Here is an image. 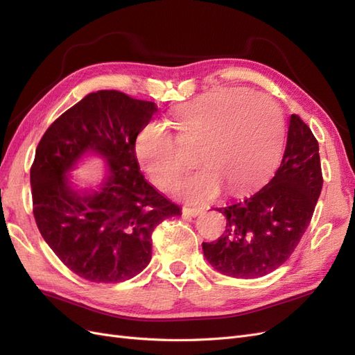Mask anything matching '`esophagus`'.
Masks as SVG:
<instances>
[{"label":"esophagus","mask_w":355,"mask_h":355,"mask_svg":"<svg viewBox=\"0 0 355 355\" xmlns=\"http://www.w3.org/2000/svg\"><path fill=\"white\" fill-rule=\"evenodd\" d=\"M182 213H184L185 216L196 218V216H198V214L202 213V209H200V207H184V210H182Z\"/></svg>","instance_id":"obj_1"}]
</instances>
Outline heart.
<instances>
[{"label": "heart", "instance_id": "obj_1", "mask_svg": "<svg viewBox=\"0 0 355 355\" xmlns=\"http://www.w3.org/2000/svg\"><path fill=\"white\" fill-rule=\"evenodd\" d=\"M182 136L200 139L198 168L176 179L178 197L210 200L222 184L241 191L262 180L277 164L284 141V118L263 94L220 90L182 103L173 111ZM139 163L157 185L167 187L182 167L175 137L155 120L145 123L135 139Z\"/></svg>", "mask_w": 355, "mask_h": 355}]
</instances>
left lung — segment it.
Instances as JSON below:
<instances>
[{"instance_id":"8db88e82","label":"left lung","mask_w":355,"mask_h":355,"mask_svg":"<svg viewBox=\"0 0 355 355\" xmlns=\"http://www.w3.org/2000/svg\"><path fill=\"white\" fill-rule=\"evenodd\" d=\"M323 188L318 142L292 114L280 167L265 187L244 200L219 207L227 227L216 241L202 243L209 263L223 275L257 278L292 254L313 218Z\"/></svg>"}]
</instances>
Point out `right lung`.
Returning a JSON list of instances; mask_svg holds the SVG:
<instances>
[{
    "instance_id": "add662e5",
    "label": "right lung",
    "mask_w": 355,
    "mask_h": 355,
    "mask_svg": "<svg viewBox=\"0 0 355 355\" xmlns=\"http://www.w3.org/2000/svg\"><path fill=\"white\" fill-rule=\"evenodd\" d=\"M154 112V102L99 90L63 112L37 146L31 166L37 227L84 280L120 283L142 272L151 261L153 231L180 214L139 171L135 139ZM85 153L105 157L109 175L98 190L81 193L66 175Z\"/></svg>"
}]
</instances>
